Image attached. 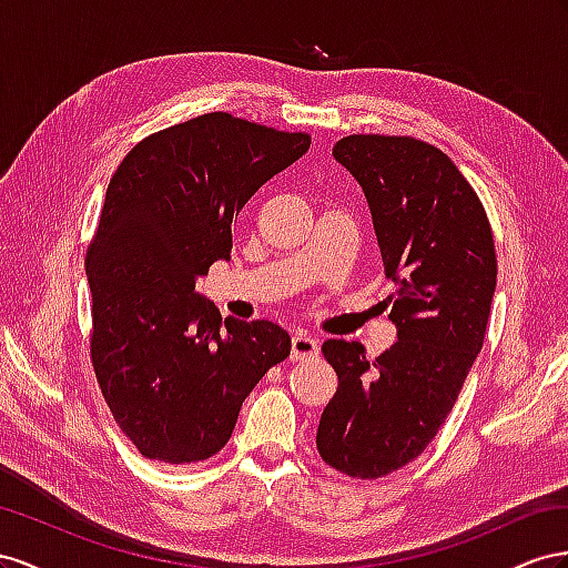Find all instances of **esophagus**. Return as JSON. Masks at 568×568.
I'll use <instances>...</instances> for the list:
<instances>
[{
	"label": "esophagus",
	"mask_w": 568,
	"mask_h": 568,
	"mask_svg": "<svg viewBox=\"0 0 568 568\" xmlns=\"http://www.w3.org/2000/svg\"><path fill=\"white\" fill-rule=\"evenodd\" d=\"M318 337H314L312 333H297L293 337V362H304V359H314L318 354Z\"/></svg>",
	"instance_id": "obj_1"
}]
</instances>
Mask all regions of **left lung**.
I'll use <instances>...</instances> for the list:
<instances>
[{
	"label": "left lung",
	"mask_w": 568,
	"mask_h": 568,
	"mask_svg": "<svg viewBox=\"0 0 568 568\" xmlns=\"http://www.w3.org/2000/svg\"><path fill=\"white\" fill-rule=\"evenodd\" d=\"M333 156L359 181L374 216L397 343L368 362L328 339L337 390L316 447L335 471L374 480L433 443L483 347L497 283L488 214L452 159L409 135H347Z\"/></svg>",
	"instance_id": "1"
}]
</instances>
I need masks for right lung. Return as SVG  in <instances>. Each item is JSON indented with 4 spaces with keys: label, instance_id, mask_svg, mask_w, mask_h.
I'll return each instance as SVG.
<instances>
[{
    "label": "right lung",
    "instance_id": "right-lung-1",
    "mask_svg": "<svg viewBox=\"0 0 568 568\" xmlns=\"http://www.w3.org/2000/svg\"><path fill=\"white\" fill-rule=\"evenodd\" d=\"M310 144V133L214 111L140 140L111 175L85 254L90 359L142 457H214L254 385L290 356L287 331L271 321L221 323L194 283L231 258L240 209Z\"/></svg>",
    "mask_w": 568,
    "mask_h": 568
}]
</instances>
